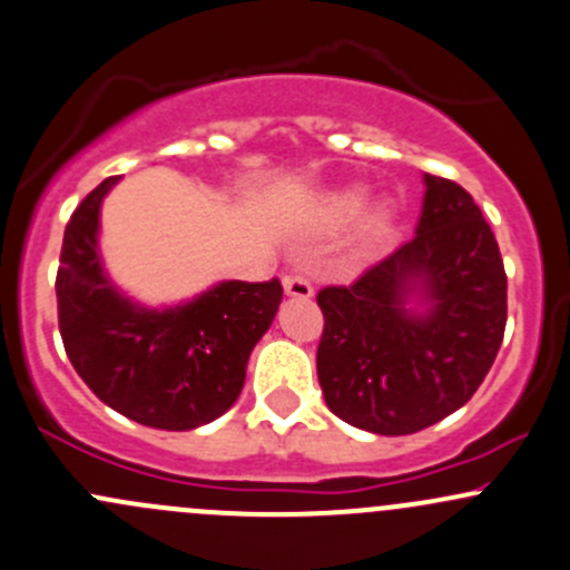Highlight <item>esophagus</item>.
Here are the masks:
<instances>
[{
  "mask_svg": "<svg viewBox=\"0 0 570 570\" xmlns=\"http://www.w3.org/2000/svg\"><path fill=\"white\" fill-rule=\"evenodd\" d=\"M284 292L289 297H301V301H308L314 297V286L306 275H286L284 278Z\"/></svg>",
  "mask_w": 570,
  "mask_h": 570,
  "instance_id": "1",
  "label": "esophagus"
}]
</instances>
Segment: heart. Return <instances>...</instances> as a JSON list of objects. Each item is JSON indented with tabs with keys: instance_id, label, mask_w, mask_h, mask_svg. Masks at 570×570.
I'll return each instance as SVG.
<instances>
[{
	"instance_id": "1",
	"label": "heart",
	"mask_w": 570,
	"mask_h": 570,
	"mask_svg": "<svg viewBox=\"0 0 570 570\" xmlns=\"http://www.w3.org/2000/svg\"><path fill=\"white\" fill-rule=\"evenodd\" d=\"M361 204H364V195L361 193L338 195V198H333L331 204H327V209H325L327 223H333V226H336V223H347L350 217L358 215ZM389 217H392L389 215V206H383V204L372 206V209L364 215V237H377V234L386 232Z\"/></svg>"
}]
</instances>
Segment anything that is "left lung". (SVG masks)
I'll return each instance as SVG.
<instances>
[{
  "mask_svg": "<svg viewBox=\"0 0 570 570\" xmlns=\"http://www.w3.org/2000/svg\"><path fill=\"white\" fill-rule=\"evenodd\" d=\"M317 375L342 422L411 435L471 400L508 322L497 237L461 184L424 174L416 234L355 284L325 286Z\"/></svg>",
  "mask_w": 570,
  "mask_h": 570,
  "instance_id": "8db88e82",
  "label": "left lung"
}]
</instances>
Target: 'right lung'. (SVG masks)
<instances>
[{"mask_svg": "<svg viewBox=\"0 0 570 570\" xmlns=\"http://www.w3.org/2000/svg\"><path fill=\"white\" fill-rule=\"evenodd\" d=\"M105 178L71 215L57 269L60 336L77 375L112 411L157 430H195L237 402L258 338L278 314V281H220L176 306H142L115 286L99 250Z\"/></svg>", "mask_w": 570, "mask_h": 570, "instance_id": "add662e5", "label": "right lung"}]
</instances>
